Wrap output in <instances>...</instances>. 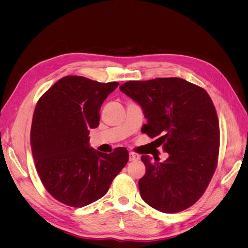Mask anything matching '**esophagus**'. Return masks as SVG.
I'll use <instances>...</instances> for the list:
<instances>
[{
    "instance_id": "34e87169",
    "label": "esophagus",
    "mask_w": 248,
    "mask_h": 248,
    "mask_svg": "<svg viewBox=\"0 0 248 248\" xmlns=\"http://www.w3.org/2000/svg\"><path fill=\"white\" fill-rule=\"evenodd\" d=\"M139 159H140V155L139 154L134 153V152H130L129 153V160L130 161H137Z\"/></svg>"
}]
</instances>
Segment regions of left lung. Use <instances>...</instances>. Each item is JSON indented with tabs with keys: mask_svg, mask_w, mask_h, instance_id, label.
<instances>
[{
	"mask_svg": "<svg viewBox=\"0 0 248 248\" xmlns=\"http://www.w3.org/2000/svg\"><path fill=\"white\" fill-rule=\"evenodd\" d=\"M120 90L141 107L148 121L141 132L157 138L156 146L169 153L163 162L141 156L146 167L139 181L141 199L163 213L191 207L218 162L220 130L212 99L205 89L179 78L129 80Z\"/></svg>",
	"mask_w": 248,
	"mask_h": 248,
	"instance_id": "8db88e82",
	"label": "left lung"
}]
</instances>
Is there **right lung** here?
Returning <instances> with one entry per match:
<instances>
[{"label": "right lung", "mask_w": 248, "mask_h": 248, "mask_svg": "<svg viewBox=\"0 0 248 248\" xmlns=\"http://www.w3.org/2000/svg\"><path fill=\"white\" fill-rule=\"evenodd\" d=\"M118 85L67 76L36 104L30 139L35 167L46 189L62 204L81 208L99 200L128 162L124 147L107 154L89 146L101 104Z\"/></svg>", "instance_id": "obj_1"}]
</instances>
